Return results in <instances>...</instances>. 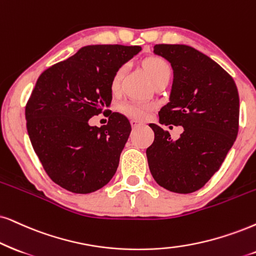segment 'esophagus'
Returning a JSON list of instances; mask_svg holds the SVG:
<instances>
[{
    "label": "esophagus",
    "instance_id": "34e87169",
    "mask_svg": "<svg viewBox=\"0 0 256 256\" xmlns=\"http://www.w3.org/2000/svg\"><path fill=\"white\" fill-rule=\"evenodd\" d=\"M130 122H131V125H132V128H138L139 125H142V122H138L137 119H131L130 120Z\"/></svg>",
    "mask_w": 256,
    "mask_h": 256
}]
</instances>
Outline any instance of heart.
<instances>
[{"instance_id": "obj_1", "label": "heart", "mask_w": 256, "mask_h": 256, "mask_svg": "<svg viewBox=\"0 0 256 256\" xmlns=\"http://www.w3.org/2000/svg\"><path fill=\"white\" fill-rule=\"evenodd\" d=\"M142 66H143L145 73H146V76L152 84L164 79L169 80L171 73H172V68H171L170 64L162 56H154L145 58L142 61ZM124 72L125 67L122 66L112 76L111 82H110V88H111L112 93H118L119 90H120V84L122 76H124ZM150 110V105L140 104V102H125V104L120 106V111L122 113L137 119H143L146 117L148 112Z\"/></svg>"}]
</instances>
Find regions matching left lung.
Returning <instances> with one entry per match:
<instances>
[{
  "label": "left lung",
  "mask_w": 256,
  "mask_h": 256,
  "mask_svg": "<svg viewBox=\"0 0 256 256\" xmlns=\"http://www.w3.org/2000/svg\"><path fill=\"white\" fill-rule=\"evenodd\" d=\"M154 53L174 70L170 102L160 108L162 125L183 126L177 140L156 124L148 148L154 180L172 192L202 188L220 169L238 132L240 99L232 78L206 54L186 44H156Z\"/></svg>",
  "instance_id": "left-lung-1"
}]
</instances>
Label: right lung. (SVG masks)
<instances>
[{
  "instance_id": "right-lung-1",
  "label": "right lung",
  "mask_w": 256,
  "mask_h": 256,
  "mask_svg": "<svg viewBox=\"0 0 256 256\" xmlns=\"http://www.w3.org/2000/svg\"><path fill=\"white\" fill-rule=\"evenodd\" d=\"M140 50L122 44L85 46L38 76L26 105L27 131L44 171L58 186L90 194L114 176L130 122L111 111L102 128L88 120L108 108L112 76Z\"/></svg>"
}]
</instances>
